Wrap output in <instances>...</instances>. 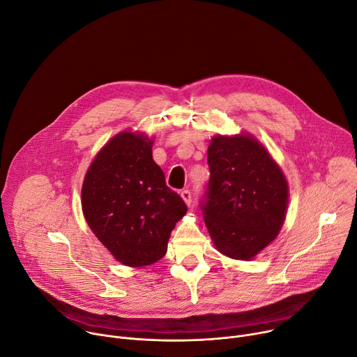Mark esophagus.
<instances>
[{
    "label": "esophagus",
    "instance_id": "34e87169",
    "mask_svg": "<svg viewBox=\"0 0 357 357\" xmlns=\"http://www.w3.org/2000/svg\"><path fill=\"white\" fill-rule=\"evenodd\" d=\"M181 197L183 199V202L186 203L188 206H190V205H192V193H190V190L183 189V190L181 192Z\"/></svg>",
    "mask_w": 357,
    "mask_h": 357
}]
</instances>
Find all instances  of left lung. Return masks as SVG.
Wrapping results in <instances>:
<instances>
[{"instance_id": "obj_1", "label": "left lung", "mask_w": 357, "mask_h": 357, "mask_svg": "<svg viewBox=\"0 0 357 357\" xmlns=\"http://www.w3.org/2000/svg\"><path fill=\"white\" fill-rule=\"evenodd\" d=\"M211 179L200 202L216 248L251 260L280 233L288 183L268 151L250 134L216 135L208 148Z\"/></svg>"}]
</instances>
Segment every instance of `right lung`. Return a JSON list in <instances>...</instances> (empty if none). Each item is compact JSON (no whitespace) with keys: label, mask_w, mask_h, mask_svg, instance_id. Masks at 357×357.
Masks as SVG:
<instances>
[{"label":"right lung","mask_w":357,"mask_h":357,"mask_svg":"<svg viewBox=\"0 0 357 357\" xmlns=\"http://www.w3.org/2000/svg\"><path fill=\"white\" fill-rule=\"evenodd\" d=\"M144 134L124 131L98 151L83 181L84 219L117 261L144 267L161 260L188 208L165 183Z\"/></svg>","instance_id":"1"}]
</instances>
